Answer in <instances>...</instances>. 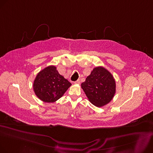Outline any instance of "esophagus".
I'll list each match as a JSON object with an SVG mask.
<instances>
[{
  "mask_svg": "<svg viewBox=\"0 0 153 153\" xmlns=\"http://www.w3.org/2000/svg\"><path fill=\"white\" fill-rule=\"evenodd\" d=\"M74 83H75V84H79L80 83V80L78 79V80L76 81L75 82H74Z\"/></svg>",
  "mask_w": 153,
  "mask_h": 153,
  "instance_id": "obj_1",
  "label": "esophagus"
}]
</instances>
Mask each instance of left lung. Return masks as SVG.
<instances>
[{
  "label": "left lung",
  "mask_w": 153,
  "mask_h": 153,
  "mask_svg": "<svg viewBox=\"0 0 153 153\" xmlns=\"http://www.w3.org/2000/svg\"><path fill=\"white\" fill-rule=\"evenodd\" d=\"M81 88L91 104L101 107L108 104L114 97L116 84L114 77L108 70L97 67L82 82Z\"/></svg>",
  "instance_id": "left-lung-1"
}]
</instances>
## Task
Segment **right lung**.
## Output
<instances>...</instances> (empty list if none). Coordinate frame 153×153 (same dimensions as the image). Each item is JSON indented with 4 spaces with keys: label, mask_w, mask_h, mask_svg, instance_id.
Returning a JSON list of instances; mask_svg holds the SVG:
<instances>
[{
    "label": "right lung",
    "mask_w": 153,
    "mask_h": 153,
    "mask_svg": "<svg viewBox=\"0 0 153 153\" xmlns=\"http://www.w3.org/2000/svg\"><path fill=\"white\" fill-rule=\"evenodd\" d=\"M71 83L51 65L39 72L34 81L33 89L37 97L45 102H54L61 98Z\"/></svg>",
    "instance_id": "obj_1"
}]
</instances>
